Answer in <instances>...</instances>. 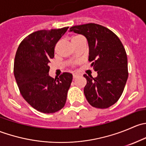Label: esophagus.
Instances as JSON below:
<instances>
[{"label": "esophagus", "instance_id": "1", "mask_svg": "<svg viewBox=\"0 0 146 146\" xmlns=\"http://www.w3.org/2000/svg\"><path fill=\"white\" fill-rule=\"evenodd\" d=\"M78 75L77 73H73V79H76V78H78Z\"/></svg>", "mask_w": 146, "mask_h": 146}]
</instances>
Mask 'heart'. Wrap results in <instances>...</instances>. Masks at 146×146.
Returning a JSON list of instances; mask_svg holds the SVG:
<instances>
[{
  "label": "heart",
  "mask_w": 146,
  "mask_h": 146,
  "mask_svg": "<svg viewBox=\"0 0 146 146\" xmlns=\"http://www.w3.org/2000/svg\"><path fill=\"white\" fill-rule=\"evenodd\" d=\"M82 38H84V37L82 36V35H75V36H73V37H72L71 41L72 42H73V41H77V40H79V39H82Z\"/></svg>",
  "instance_id": "b5f03b06"
}]
</instances>
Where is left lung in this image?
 I'll use <instances>...</instances> for the list:
<instances>
[{"label": "left lung", "instance_id": "obj_1", "mask_svg": "<svg viewBox=\"0 0 146 146\" xmlns=\"http://www.w3.org/2000/svg\"><path fill=\"white\" fill-rule=\"evenodd\" d=\"M70 32L85 36L89 45V59L98 76H83L87 84L84 94L91 106L106 109L121 96L128 73L127 56L118 36L108 28L95 23L76 25Z\"/></svg>", "mask_w": 146, "mask_h": 146}]
</instances>
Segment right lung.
<instances>
[{
	"label": "right lung",
	"instance_id": "add662e5",
	"mask_svg": "<svg viewBox=\"0 0 146 146\" xmlns=\"http://www.w3.org/2000/svg\"><path fill=\"white\" fill-rule=\"evenodd\" d=\"M68 27L36 31L26 36L16 51L14 76L20 94L33 108L44 114L64 107L73 76L63 73L55 79L48 76V63L54 48Z\"/></svg>",
	"mask_w": 146,
	"mask_h": 146
}]
</instances>
